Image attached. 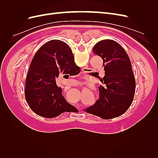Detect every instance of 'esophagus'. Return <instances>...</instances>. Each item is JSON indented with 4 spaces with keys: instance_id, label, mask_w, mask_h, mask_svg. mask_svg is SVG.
Wrapping results in <instances>:
<instances>
[{
    "instance_id": "1",
    "label": "esophagus",
    "mask_w": 158,
    "mask_h": 158,
    "mask_svg": "<svg viewBox=\"0 0 158 158\" xmlns=\"http://www.w3.org/2000/svg\"><path fill=\"white\" fill-rule=\"evenodd\" d=\"M83 72H84V70H83ZM79 84V85H80V84Z\"/></svg>"
}]
</instances>
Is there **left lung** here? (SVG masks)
I'll return each instance as SVG.
<instances>
[{
	"instance_id": "left-lung-1",
	"label": "left lung",
	"mask_w": 158,
	"mask_h": 158,
	"mask_svg": "<svg viewBox=\"0 0 158 158\" xmlns=\"http://www.w3.org/2000/svg\"><path fill=\"white\" fill-rule=\"evenodd\" d=\"M93 52L103 61L105 76L98 78L103 86L98 88L99 99L84 111L103 119L121 116L131 106L135 92L136 82L130 59L122 46L111 40L98 42Z\"/></svg>"
}]
</instances>
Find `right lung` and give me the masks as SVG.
Masks as SVG:
<instances>
[{"label":"right lung","mask_w":158,"mask_h":158,"mask_svg":"<svg viewBox=\"0 0 158 158\" xmlns=\"http://www.w3.org/2000/svg\"><path fill=\"white\" fill-rule=\"evenodd\" d=\"M80 70L65 42L53 40L41 46L31 60L26 80L25 98L32 111L45 118L78 111L66 101L56 80L64 74L76 75Z\"/></svg>","instance_id":"add662e5"}]
</instances>
